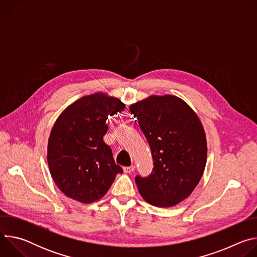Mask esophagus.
<instances>
[{
    "mask_svg": "<svg viewBox=\"0 0 257 257\" xmlns=\"http://www.w3.org/2000/svg\"><path fill=\"white\" fill-rule=\"evenodd\" d=\"M134 170H135V167H134V166H130V167H124V168H123V171H124L125 173H132Z\"/></svg>",
    "mask_w": 257,
    "mask_h": 257,
    "instance_id": "34e87169",
    "label": "esophagus"
}]
</instances>
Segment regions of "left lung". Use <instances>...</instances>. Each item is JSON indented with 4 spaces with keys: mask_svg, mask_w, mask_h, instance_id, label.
Masks as SVG:
<instances>
[{
    "mask_svg": "<svg viewBox=\"0 0 257 257\" xmlns=\"http://www.w3.org/2000/svg\"><path fill=\"white\" fill-rule=\"evenodd\" d=\"M154 159L152 174L135 182L142 198L158 207L186 199L199 183L206 165L203 126L182 98L151 95L130 105Z\"/></svg>",
    "mask_w": 257,
    "mask_h": 257,
    "instance_id": "obj_1",
    "label": "left lung"
}]
</instances>
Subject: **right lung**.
I'll list each match as a JSON object with an SVG mask.
<instances>
[{
	"label": "right lung",
	"instance_id": "obj_1",
	"mask_svg": "<svg viewBox=\"0 0 257 257\" xmlns=\"http://www.w3.org/2000/svg\"><path fill=\"white\" fill-rule=\"evenodd\" d=\"M125 106L115 96L95 92L68 105L56 120L48 142V165L56 185L68 197L94 202L123 172L102 137L107 117Z\"/></svg>",
	"mask_w": 257,
	"mask_h": 257
}]
</instances>
